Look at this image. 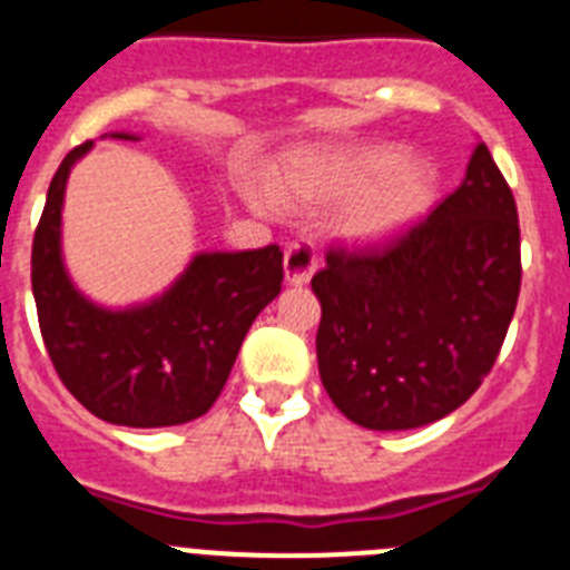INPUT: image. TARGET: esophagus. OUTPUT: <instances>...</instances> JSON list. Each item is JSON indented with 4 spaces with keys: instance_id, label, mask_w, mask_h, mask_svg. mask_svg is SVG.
Listing matches in <instances>:
<instances>
[{
    "instance_id": "1",
    "label": "esophagus",
    "mask_w": 570,
    "mask_h": 570,
    "mask_svg": "<svg viewBox=\"0 0 570 570\" xmlns=\"http://www.w3.org/2000/svg\"><path fill=\"white\" fill-rule=\"evenodd\" d=\"M315 266H318V255H315L313 246H309V244L286 246L284 272H286V281H289L292 286L309 284Z\"/></svg>"
}]
</instances>
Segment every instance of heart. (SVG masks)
I'll use <instances>...</instances> for the list:
<instances>
[{"instance_id": "obj_1", "label": "heart", "mask_w": 570, "mask_h": 570, "mask_svg": "<svg viewBox=\"0 0 570 570\" xmlns=\"http://www.w3.org/2000/svg\"><path fill=\"white\" fill-rule=\"evenodd\" d=\"M286 195L304 203L355 200L346 235L361 244H379L402 235L433 209L439 175L428 163H413L402 146H373L358 151H309L295 157L286 175ZM257 209H269L264 191H252Z\"/></svg>"}]
</instances>
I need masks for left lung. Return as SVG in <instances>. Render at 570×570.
I'll list each match as a JSON object with an SVG mask.
<instances>
[{
    "mask_svg": "<svg viewBox=\"0 0 570 570\" xmlns=\"http://www.w3.org/2000/svg\"><path fill=\"white\" fill-rule=\"evenodd\" d=\"M519 284L517 203L479 142L462 186L422 224L375 249L326 255L313 278L324 390L367 430L439 422L491 373Z\"/></svg>",
    "mask_w": 570,
    "mask_h": 570,
    "instance_id": "left-lung-1",
    "label": "left lung"
}]
</instances>
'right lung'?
I'll list each match as a JSON object with an SVG mask.
<instances>
[{
	"instance_id": "add662e5",
	"label": "right lung",
	"mask_w": 570,
	"mask_h": 570,
	"mask_svg": "<svg viewBox=\"0 0 570 570\" xmlns=\"http://www.w3.org/2000/svg\"><path fill=\"white\" fill-rule=\"evenodd\" d=\"M111 137L140 140L126 131ZM91 148L82 142L59 163L33 235L39 330L59 379L88 413L122 428L186 424L215 404L252 321L278 298L284 252H197L155 298L97 304L77 289L62 257L68 175Z\"/></svg>"
}]
</instances>
